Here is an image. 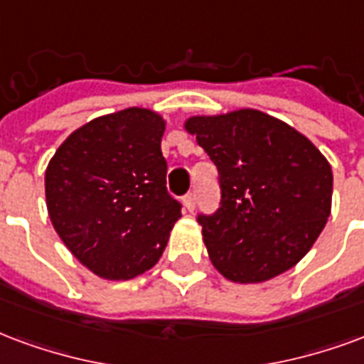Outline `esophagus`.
I'll return each mask as SVG.
<instances>
[{
  "instance_id": "1",
  "label": "esophagus",
  "mask_w": 364,
  "mask_h": 364,
  "mask_svg": "<svg viewBox=\"0 0 364 364\" xmlns=\"http://www.w3.org/2000/svg\"><path fill=\"white\" fill-rule=\"evenodd\" d=\"M183 206H185L187 212H193V210H195V195L183 196Z\"/></svg>"
}]
</instances>
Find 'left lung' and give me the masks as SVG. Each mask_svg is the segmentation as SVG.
<instances>
[{
    "mask_svg": "<svg viewBox=\"0 0 364 364\" xmlns=\"http://www.w3.org/2000/svg\"><path fill=\"white\" fill-rule=\"evenodd\" d=\"M183 127L220 173L222 206L198 218L212 266L235 284H262L293 268L332 212L326 156L297 129L252 107L193 115Z\"/></svg>",
    "mask_w": 364,
    "mask_h": 364,
    "instance_id": "1",
    "label": "left lung"
}]
</instances>
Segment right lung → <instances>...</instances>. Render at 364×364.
Listing matches in <instances>:
<instances>
[{
  "label": "right lung",
  "instance_id": "1",
  "mask_svg": "<svg viewBox=\"0 0 364 364\" xmlns=\"http://www.w3.org/2000/svg\"><path fill=\"white\" fill-rule=\"evenodd\" d=\"M166 119L125 107L75 129L46 168V206L59 239L102 279L141 276L160 260L181 204L168 195Z\"/></svg>",
  "mask_w": 364,
  "mask_h": 364
}]
</instances>
